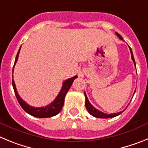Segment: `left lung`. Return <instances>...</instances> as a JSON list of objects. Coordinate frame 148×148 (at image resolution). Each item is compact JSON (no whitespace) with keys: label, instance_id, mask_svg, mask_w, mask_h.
<instances>
[{"label":"left lung","instance_id":"8db88e82","mask_svg":"<svg viewBox=\"0 0 148 148\" xmlns=\"http://www.w3.org/2000/svg\"><path fill=\"white\" fill-rule=\"evenodd\" d=\"M116 35L118 36L119 38L121 40H123L122 37H121V35H119V33H117V32H116ZM130 53H131V58H132V60L133 61V63H134V65L136 66V62H135V59H134V57H133V52H132V49L130 47ZM136 92V90H135ZM135 93V92H134ZM84 95H85V107L86 108H87V110H88L89 113H90V115H92V116H94V117H96V118H101V119H108V118H113V117H115V116H119V115L121 114V113H122L123 111H121V112H119V113H112V114H106V113H102L101 111L99 110L95 109V108H94L93 106L92 105V104H90V102L88 100V98L87 97V95H86V92H84Z\"/></svg>","mask_w":148,"mask_h":148}]
</instances>
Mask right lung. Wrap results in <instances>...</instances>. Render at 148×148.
<instances>
[{"instance_id":"obj_1","label":"right lung","mask_w":148,"mask_h":148,"mask_svg":"<svg viewBox=\"0 0 148 148\" xmlns=\"http://www.w3.org/2000/svg\"><path fill=\"white\" fill-rule=\"evenodd\" d=\"M21 47L18 52V54L16 56L15 61V64L13 66V70H14V66H15V64H16L18 58V55L20 53ZM12 70V72H13ZM77 75L72 77L70 78H68L66 80L63 82V85L61 87V90L58 95H57V97L56 98L53 102L48 104L47 106L45 107H42V108H34L32 106H29L27 103H26L20 97V95H18V92H17L16 87H15V84L14 80L12 79V87L15 91V96L17 98L18 103L21 106V108H23V110L25 111L26 113H29V115L35 117H38V118H49V117H52L61 112V109H62L63 106H64V98L66 95V92H68L69 89L71 87L72 84H73V81L75 80L77 78ZM13 78V77H12Z\"/></svg>"}]
</instances>
